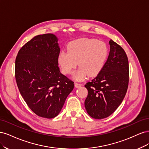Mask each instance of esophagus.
Wrapping results in <instances>:
<instances>
[{"label": "esophagus", "mask_w": 149, "mask_h": 149, "mask_svg": "<svg viewBox=\"0 0 149 149\" xmlns=\"http://www.w3.org/2000/svg\"><path fill=\"white\" fill-rule=\"evenodd\" d=\"M81 84H80V83H74V86L76 88H79V87H81Z\"/></svg>", "instance_id": "esophagus-1"}]
</instances>
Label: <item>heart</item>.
Wrapping results in <instances>:
<instances>
[{
    "label": "heart",
    "instance_id": "obj_1",
    "mask_svg": "<svg viewBox=\"0 0 149 149\" xmlns=\"http://www.w3.org/2000/svg\"><path fill=\"white\" fill-rule=\"evenodd\" d=\"M109 49L106 44L96 39L80 38L70 42L68 51H61L58 56V63L61 72L68 74L78 65L80 66L74 74L76 80H83L89 75L97 76L106 63Z\"/></svg>",
    "mask_w": 149,
    "mask_h": 149
}]
</instances>
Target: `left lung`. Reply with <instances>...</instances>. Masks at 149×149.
<instances>
[{
    "label": "left lung",
    "instance_id": "left-lung-1",
    "mask_svg": "<svg viewBox=\"0 0 149 149\" xmlns=\"http://www.w3.org/2000/svg\"><path fill=\"white\" fill-rule=\"evenodd\" d=\"M110 52L104 67L95 78L84 86L88 91L84 101L91 118H107L123 102L129 84V61L127 55L118 43L111 40Z\"/></svg>",
    "mask_w": 149,
    "mask_h": 149
}]
</instances>
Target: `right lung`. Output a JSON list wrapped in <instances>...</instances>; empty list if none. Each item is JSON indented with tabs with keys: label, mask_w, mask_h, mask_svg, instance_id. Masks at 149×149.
<instances>
[{
	"label": "right lung",
	"mask_w": 149,
	"mask_h": 149,
	"mask_svg": "<svg viewBox=\"0 0 149 149\" xmlns=\"http://www.w3.org/2000/svg\"><path fill=\"white\" fill-rule=\"evenodd\" d=\"M55 35L35 36L22 47L15 60L18 88L30 109L47 119L60 113L74 82L60 73V48Z\"/></svg>",
	"instance_id": "obj_1"
}]
</instances>
